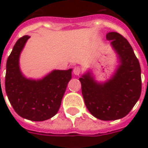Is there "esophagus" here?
Returning <instances> with one entry per match:
<instances>
[{
  "label": "esophagus",
  "mask_w": 148,
  "mask_h": 148,
  "mask_svg": "<svg viewBox=\"0 0 148 148\" xmlns=\"http://www.w3.org/2000/svg\"><path fill=\"white\" fill-rule=\"evenodd\" d=\"M81 69L80 67H75L73 70V73H74V75H79V74H81Z\"/></svg>",
  "instance_id": "obj_1"
}]
</instances>
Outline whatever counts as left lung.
Wrapping results in <instances>:
<instances>
[{
	"mask_svg": "<svg viewBox=\"0 0 148 148\" xmlns=\"http://www.w3.org/2000/svg\"><path fill=\"white\" fill-rule=\"evenodd\" d=\"M106 38L117 53L119 64L105 82H97L90 71L79 78L88 110L97 119L114 121L125 117L135 105L141 93V71L138 58L127 39L117 32Z\"/></svg>",
	"mask_w": 148,
	"mask_h": 148,
	"instance_id": "8db88e82",
	"label": "left lung"
}]
</instances>
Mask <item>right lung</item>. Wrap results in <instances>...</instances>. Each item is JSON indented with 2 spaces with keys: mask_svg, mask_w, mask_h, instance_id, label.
I'll return each mask as SVG.
<instances>
[{
  "mask_svg": "<svg viewBox=\"0 0 148 148\" xmlns=\"http://www.w3.org/2000/svg\"><path fill=\"white\" fill-rule=\"evenodd\" d=\"M30 37L17 40L6 64L5 90L10 104L17 114L33 121H46L58 113L72 69L53 70L41 79L27 78L20 68L22 50Z\"/></svg>",
  "mask_w": 148,
  "mask_h": 148,
  "instance_id": "right-lung-1",
  "label": "right lung"
}]
</instances>
